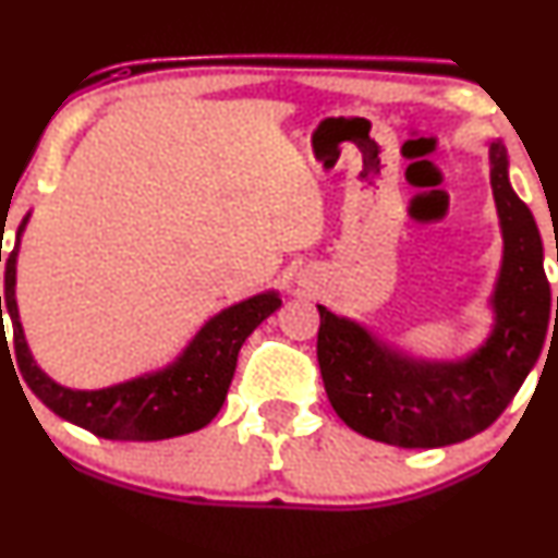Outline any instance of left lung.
Wrapping results in <instances>:
<instances>
[{"label": "left lung", "mask_w": 558, "mask_h": 558, "mask_svg": "<svg viewBox=\"0 0 558 558\" xmlns=\"http://www.w3.org/2000/svg\"><path fill=\"white\" fill-rule=\"evenodd\" d=\"M488 166L505 250L492 293L494 325L478 348L452 361L421 359L319 306L317 359L327 398L345 426L368 439L432 449L481 434L533 372L548 325L558 319V296L554 319L543 270L541 231L509 184L501 140H488Z\"/></svg>", "instance_id": "left-lung-1"}]
</instances>
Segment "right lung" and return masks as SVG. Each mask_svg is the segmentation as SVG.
Masks as SVG:
<instances>
[{"mask_svg": "<svg viewBox=\"0 0 558 558\" xmlns=\"http://www.w3.org/2000/svg\"><path fill=\"white\" fill-rule=\"evenodd\" d=\"M31 213L17 226L15 246L4 265V293L0 296V325L2 314L12 322L15 335V355L23 379L28 381L38 400L59 418L70 421L90 434L119 441H158L171 436L192 434L210 424L223 408V400L236 372L239 351L250 338L254 327L267 319L283 301L278 291H262L239 304H231L213 314L194 332V338L181 348L177 359L156 372L117 381L100 389H75L53 381L38 366L25 340L20 322L15 286H17V254ZM2 244V241H0ZM2 262V246H0ZM4 330V325H2ZM7 338L0 335V343ZM10 353V351H7ZM12 361V359H10Z\"/></svg>", "mask_w": 558, "mask_h": 558, "instance_id": "add662e5", "label": "right lung"}]
</instances>
